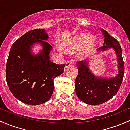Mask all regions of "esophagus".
<instances>
[{
    "instance_id": "1",
    "label": "esophagus",
    "mask_w": 130,
    "mask_h": 130,
    "mask_svg": "<svg viewBox=\"0 0 130 130\" xmlns=\"http://www.w3.org/2000/svg\"><path fill=\"white\" fill-rule=\"evenodd\" d=\"M73 60H70L67 61L65 63V69H68L70 67H71L72 65H73Z\"/></svg>"
}]
</instances>
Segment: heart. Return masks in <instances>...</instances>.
I'll list each match as a JSON object with an SVG mask.
<instances>
[{"instance_id": "1", "label": "heart", "mask_w": 130, "mask_h": 130, "mask_svg": "<svg viewBox=\"0 0 130 130\" xmlns=\"http://www.w3.org/2000/svg\"><path fill=\"white\" fill-rule=\"evenodd\" d=\"M97 42V39L95 36L90 37L88 34H80L73 39L72 43L70 47L72 48H80L84 46L82 50V55L86 54L89 52L96 45Z\"/></svg>"}]
</instances>
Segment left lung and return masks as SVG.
Returning a JSON list of instances; mask_svg holds the SVG:
<instances>
[{
  "mask_svg": "<svg viewBox=\"0 0 130 130\" xmlns=\"http://www.w3.org/2000/svg\"><path fill=\"white\" fill-rule=\"evenodd\" d=\"M101 32L105 37L103 47L98 49L104 51L113 48L116 52L118 66V73L115 78L96 77L90 70L87 61L77 63L78 74L75 79V91L78 98L87 104L100 105L112 98L118 92L123 79L125 65L122 51L119 42L104 29Z\"/></svg>",
  "mask_w": 130,
  "mask_h": 130,
  "instance_id": "1",
  "label": "left lung"
}]
</instances>
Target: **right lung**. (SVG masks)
I'll return each mask as SVG.
<instances>
[{
    "instance_id": "right-lung-1",
    "label": "right lung",
    "mask_w": 130,
    "mask_h": 130,
    "mask_svg": "<svg viewBox=\"0 0 130 130\" xmlns=\"http://www.w3.org/2000/svg\"><path fill=\"white\" fill-rule=\"evenodd\" d=\"M44 29H34L17 39L11 47L6 64V80L11 93L20 102L37 105L47 102L54 92V79L62 74L65 65L50 60L52 47L47 41ZM40 43L43 49L34 56L32 45Z\"/></svg>"
}]
</instances>
